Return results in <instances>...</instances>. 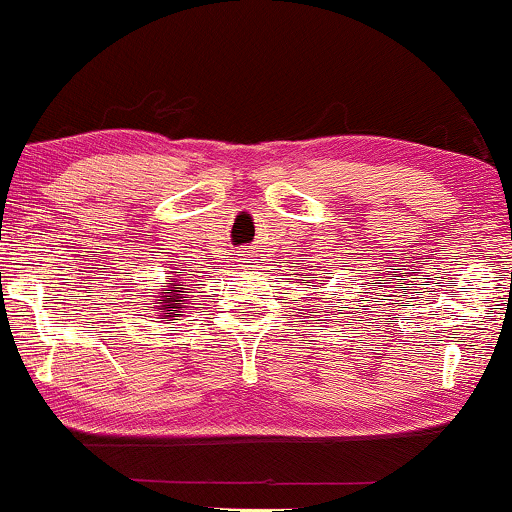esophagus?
Returning <instances> with one entry per match:
<instances>
[{
  "label": "esophagus",
  "instance_id": "1",
  "mask_svg": "<svg viewBox=\"0 0 512 512\" xmlns=\"http://www.w3.org/2000/svg\"><path fill=\"white\" fill-rule=\"evenodd\" d=\"M244 261H251V258H244Z\"/></svg>",
  "mask_w": 512,
  "mask_h": 512
}]
</instances>
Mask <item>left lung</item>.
Instances as JSON below:
<instances>
[{
  "mask_svg": "<svg viewBox=\"0 0 512 512\" xmlns=\"http://www.w3.org/2000/svg\"><path fill=\"white\" fill-rule=\"evenodd\" d=\"M325 282H327V280H320V282H311V289H315V285H325ZM306 299H308V296H306Z\"/></svg>",
  "mask_w": 512,
  "mask_h": 512,
  "instance_id": "1",
  "label": "left lung"
}]
</instances>
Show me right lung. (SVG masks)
<instances>
[{
  "instance_id": "right-lung-1",
  "label": "right lung",
  "mask_w": 512,
  "mask_h": 512,
  "mask_svg": "<svg viewBox=\"0 0 512 512\" xmlns=\"http://www.w3.org/2000/svg\"><path fill=\"white\" fill-rule=\"evenodd\" d=\"M187 285L180 280V275H166L159 289L151 292V304L144 311H156L159 318L178 320L185 313V304L189 301V292H185Z\"/></svg>"
}]
</instances>
